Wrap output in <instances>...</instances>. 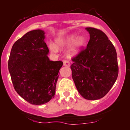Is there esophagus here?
<instances>
[{
  "label": "esophagus",
  "mask_w": 130,
  "mask_h": 130,
  "mask_svg": "<svg viewBox=\"0 0 130 130\" xmlns=\"http://www.w3.org/2000/svg\"><path fill=\"white\" fill-rule=\"evenodd\" d=\"M63 65L65 67H70V61L69 60H64L63 61Z\"/></svg>",
  "instance_id": "1"
}]
</instances>
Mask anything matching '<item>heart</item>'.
Segmentation results:
<instances>
[{"mask_svg":"<svg viewBox=\"0 0 130 130\" xmlns=\"http://www.w3.org/2000/svg\"><path fill=\"white\" fill-rule=\"evenodd\" d=\"M71 45L68 54L70 57H74L82 51L85 44V39L83 36H77L75 34H71L64 39H58L56 40V45L58 48H63ZM55 45L50 44L49 48L51 51L56 52L57 48Z\"/></svg>","mask_w":130,"mask_h":130,"instance_id":"b5f03b06","label":"heart"}]
</instances>
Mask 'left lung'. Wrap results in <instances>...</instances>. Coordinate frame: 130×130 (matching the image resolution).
Here are the masks:
<instances>
[{
  "label": "left lung",
  "instance_id": "left-lung-1",
  "mask_svg": "<svg viewBox=\"0 0 130 130\" xmlns=\"http://www.w3.org/2000/svg\"><path fill=\"white\" fill-rule=\"evenodd\" d=\"M85 29L90 34L87 48L72 58V78L83 98L100 99L107 94L118 75L115 48L104 32L91 27Z\"/></svg>",
  "mask_w": 130,
  "mask_h": 130
}]
</instances>
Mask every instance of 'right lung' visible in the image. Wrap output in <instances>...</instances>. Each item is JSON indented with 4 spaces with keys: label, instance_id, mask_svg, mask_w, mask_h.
<instances>
[{
    "label": "right lung",
    "instance_id": "right-lung-1",
    "mask_svg": "<svg viewBox=\"0 0 130 130\" xmlns=\"http://www.w3.org/2000/svg\"><path fill=\"white\" fill-rule=\"evenodd\" d=\"M44 31L34 30L14 43L8 67L15 90L32 105H43L54 97L61 61H51Z\"/></svg>",
    "mask_w": 130,
    "mask_h": 130
}]
</instances>
